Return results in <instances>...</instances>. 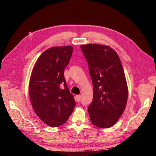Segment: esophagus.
I'll use <instances>...</instances> for the list:
<instances>
[{
    "instance_id": "1",
    "label": "esophagus",
    "mask_w": 156,
    "mask_h": 156,
    "mask_svg": "<svg viewBox=\"0 0 156 156\" xmlns=\"http://www.w3.org/2000/svg\"><path fill=\"white\" fill-rule=\"evenodd\" d=\"M76 98H77V100L78 101H80V100H81V96L77 95V96H76Z\"/></svg>"
}]
</instances>
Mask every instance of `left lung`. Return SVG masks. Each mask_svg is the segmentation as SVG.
<instances>
[{
  "label": "left lung",
  "instance_id": "8db88e82",
  "mask_svg": "<svg viewBox=\"0 0 156 156\" xmlns=\"http://www.w3.org/2000/svg\"><path fill=\"white\" fill-rule=\"evenodd\" d=\"M88 64L93 84V100L88 108L92 123L101 128L114 126L123 113L128 90L119 55L108 46H81Z\"/></svg>",
  "mask_w": 156,
  "mask_h": 156
}]
</instances>
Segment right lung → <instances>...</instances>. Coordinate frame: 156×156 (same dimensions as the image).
<instances>
[{
	"label": "right lung",
	"instance_id": "add662e5",
	"mask_svg": "<svg viewBox=\"0 0 156 156\" xmlns=\"http://www.w3.org/2000/svg\"><path fill=\"white\" fill-rule=\"evenodd\" d=\"M73 47H54L36 61L29 83V95L36 114L51 127L64 124L76 104L64 75Z\"/></svg>",
	"mask_w": 156,
	"mask_h": 156
}]
</instances>
